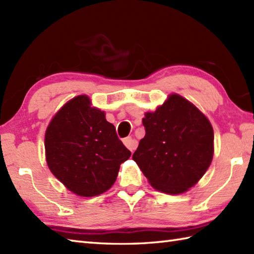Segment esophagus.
<instances>
[{"mask_svg":"<svg viewBox=\"0 0 254 254\" xmlns=\"http://www.w3.org/2000/svg\"><path fill=\"white\" fill-rule=\"evenodd\" d=\"M123 143L126 146L131 150V152H133V150H135V148L137 147V141L135 138L133 137H127L123 139Z\"/></svg>","mask_w":254,"mask_h":254,"instance_id":"esophagus-1","label":"esophagus"}]
</instances>
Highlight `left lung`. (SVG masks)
<instances>
[{
	"label": "left lung",
	"instance_id": "left-lung-1",
	"mask_svg": "<svg viewBox=\"0 0 254 254\" xmlns=\"http://www.w3.org/2000/svg\"><path fill=\"white\" fill-rule=\"evenodd\" d=\"M145 136L132 158L155 190L170 195L194 187L214 155L207 117L179 94H170L155 111L145 112Z\"/></svg>",
	"mask_w": 254,
	"mask_h": 254
}]
</instances>
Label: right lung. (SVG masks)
Wrapping results in <instances>:
<instances>
[{
    "instance_id": "right-lung-1",
    "label": "right lung",
    "mask_w": 254,
    "mask_h": 254,
    "mask_svg": "<svg viewBox=\"0 0 254 254\" xmlns=\"http://www.w3.org/2000/svg\"><path fill=\"white\" fill-rule=\"evenodd\" d=\"M46 161L52 175L78 196L99 195L113 186L131 152L118 138L105 111L87 95L61 107L45 134Z\"/></svg>"
}]
</instances>
